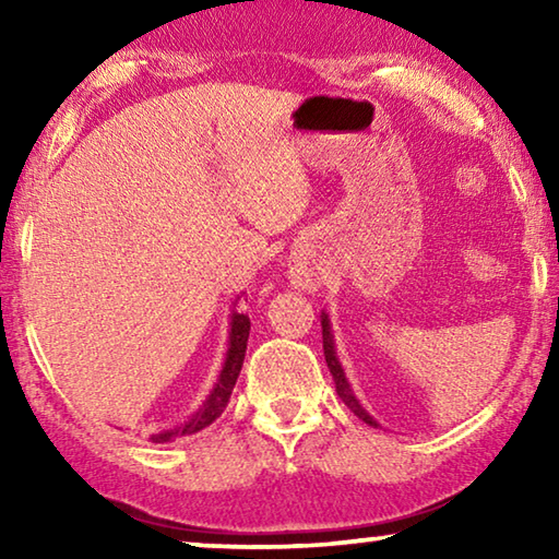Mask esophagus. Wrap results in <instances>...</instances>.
Masks as SVG:
<instances>
[{
    "label": "esophagus",
    "instance_id": "34e87169",
    "mask_svg": "<svg viewBox=\"0 0 559 559\" xmlns=\"http://www.w3.org/2000/svg\"><path fill=\"white\" fill-rule=\"evenodd\" d=\"M290 281H293V286H298V288H306V290L316 288V276L306 266H293Z\"/></svg>",
    "mask_w": 559,
    "mask_h": 559
}]
</instances>
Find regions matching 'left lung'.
Returning <instances> with one entry per match:
<instances>
[{
    "mask_svg": "<svg viewBox=\"0 0 559 559\" xmlns=\"http://www.w3.org/2000/svg\"><path fill=\"white\" fill-rule=\"evenodd\" d=\"M323 353H325V362H328V367H330V374H333V380H335V390H337L340 396H343V402H345V404L349 406V409H353L365 424H370V427H377V421L372 419L370 414H367V412L362 409V406H359V402L355 400V394H353V390H349V384H347V380H345L343 367H340L337 357H335V345H333V335H330L328 316H323Z\"/></svg>",
    "mask_w": 559,
    "mask_h": 559,
    "instance_id": "1",
    "label": "left lung"
}]
</instances>
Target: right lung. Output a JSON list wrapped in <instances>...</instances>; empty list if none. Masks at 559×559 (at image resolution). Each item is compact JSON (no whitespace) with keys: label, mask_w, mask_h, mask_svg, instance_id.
<instances>
[{"label":"right lung","mask_w":559,"mask_h":559,"mask_svg":"<svg viewBox=\"0 0 559 559\" xmlns=\"http://www.w3.org/2000/svg\"><path fill=\"white\" fill-rule=\"evenodd\" d=\"M249 316L246 313H234L231 316V335H229V353H226V362H224V370L219 374V382H216L214 392L210 394V400L204 402V406L200 412H197L192 419L185 421L182 427H173V429H165L159 433H153V441L155 443H167V441H175L179 437H189V433H197L214 424L219 416L224 414L226 404H229V396L231 390L236 384V377L241 372V365H243V355H246V340H249Z\"/></svg>","instance_id":"add662e5"}]
</instances>
